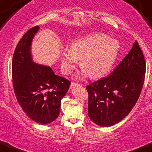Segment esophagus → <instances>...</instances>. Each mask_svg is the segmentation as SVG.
<instances>
[{"instance_id":"esophagus-1","label":"esophagus","mask_w":152,"mask_h":152,"mask_svg":"<svg viewBox=\"0 0 152 152\" xmlns=\"http://www.w3.org/2000/svg\"><path fill=\"white\" fill-rule=\"evenodd\" d=\"M79 84H77V83H72L71 85H70V88L72 89V88H75V87H77V86H79Z\"/></svg>"}]
</instances>
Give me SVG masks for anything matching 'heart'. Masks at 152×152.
<instances>
[{
	"label": "heart",
	"instance_id": "obj_1",
	"mask_svg": "<svg viewBox=\"0 0 152 152\" xmlns=\"http://www.w3.org/2000/svg\"><path fill=\"white\" fill-rule=\"evenodd\" d=\"M121 45L115 39L103 33H94L76 39L71 48L66 47L61 53V68L68 75L80 59L83 69L79 77L88 75L92 79H100L113 68L120 51Z\"/></svg>",
	"mask_w": 152,
	"mask_h": 152
}]
</instances>
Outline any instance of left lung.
Returning a JSON list of instances; mask_svg holds the SVG:
<instances>
[{
	"mask_svg": "<svg viewBox=\"0 0 152 152\" xmlns=\"http://www.w3.org/2000/svg\"><path fill=\"white\" fill-rule=\"evenodd\" d=\"M145 72L144 54L136 41L110 75L87 86L90 120L108 127L126 117L140 95Z\"/></svg>",
	"mask_w": 152,
	"mask_h": 152,
	"instance_id": "1",
	"label": "left lung"
}]
</instances>
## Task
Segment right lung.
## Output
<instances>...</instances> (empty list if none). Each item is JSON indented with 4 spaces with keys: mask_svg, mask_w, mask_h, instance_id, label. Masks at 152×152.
Returning <instances> with one entry per match:
<instances>
[{
    "mask_svg": "<svg viewBox=\"0 0 152 152\" xmlns=\"http://www.w3.org/2000/svg\"><path fill=\"white\" fill-rule=\"evenodd\" d=\"M39 28L38 26L30 28L18 42L12 61V77L23 111L34 121L46 125L59 116L61 100L70 82L56 75L49 66L34 62L31 44Z\"/></svg>",
    "mask_w": 152,
    "mask_h": 152,
    "instance_id": "right-lung-1",
    "label": "right lung"
}]
</instances>
